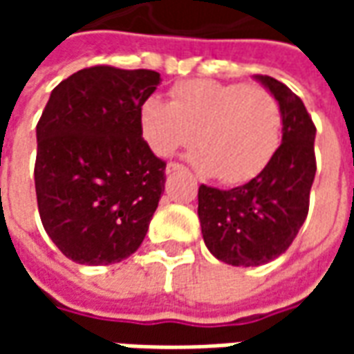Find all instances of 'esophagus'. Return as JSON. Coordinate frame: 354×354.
I'll return each mask as SVG.
<instances>
[{
  "instance_id": "1",
  "label": "esophagus",
  "mask_w": 354,
  "mask_h": 354,
  "mask_svg": "<svg viewBox=\"0 0 354 354\" xmlns=\"http://www.w3.org/2000/svg\"><path fill=\"white\" fill-rule=\"evenodd\" d=\"M185 167L182 162H176V161H170L167 165V174H172V172H178V170H184Z\"/></svg>"
}]
</instances>
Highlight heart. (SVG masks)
<instances>
[{
	"mask_svg": "<svg viewBox=\"0 0 354 354\" xmlns=\"http://www.w3.org/2000/svg\"><path fill=\"white\" fill-rule=\"evenodd\" d=\"M146 144L161 157L193 146L195 167L223 184H245L271 162L282 140V111L267 88L210 80L184 81L167 104L149 96L140 108Z\"/></svg>",
	"mask_w": 354,
	"mask_h": 354,
	"instance_id": "heart-1",
	"label": "heart"
}]
</instances>
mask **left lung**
<instances>
[{"mask_svg":"<svg viewBox=\"0 0 354 354\" xmlns=\"http://www.w3.org/2000/svg\"><path fill=\"white\" fill-rule=\"evenodd\" d=\"M282 111V144L248 184L233 189L199 187V222L205 245L220 261L263 266L288 250L309 212L317 172L315 123L304 102L284 83L256 75Z\"/></svg>","mask_w":354,"mask_h":354,"instance_id":"8db88e82","label":"left lung"}]
</instances>
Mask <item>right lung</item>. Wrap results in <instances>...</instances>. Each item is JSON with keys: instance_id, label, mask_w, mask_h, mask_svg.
Here are the masks:
<instances>
[{"instance_id": "obj_1", "label": "right lung", "mask_w": 354, "mask_h": 354, "mask_svg": "<svg viewBox=\"0 0 354 354\" xmlns=\"http://www.w3.org/2000/svg\"><path fill=\"white\" fill-rule=\"evenodd\" d=\"M153 70L93 66L53 88L37 123L35 195L41 223L75 263L109 266L146 237L167 162L142 138Z\"/></svg>"}]
</instances>
